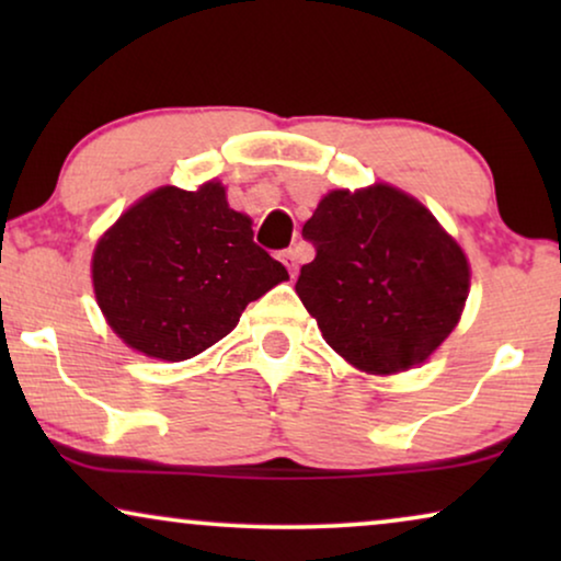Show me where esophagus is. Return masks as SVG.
<instances>
[{"label": "esophagus", "instance_id": "esophagus-1", "mask_svg": "<svg viewBox=\"0 0 561 561\" xmlns=\"http://www.w3.org/2000/svg\"><path fill=\"white\" fill-rule=\"evenodd\" d=\"M280 257H283V265L288 267L290 278H294V275L298 273V263H301V257H298V250H286Z\"/></svg>", "mask_w": 561, "mask_h": 561}]
</instances>
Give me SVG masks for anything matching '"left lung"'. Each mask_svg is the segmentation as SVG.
Segmentation results:
<instances>
[{
  "label": "left lung",
  "mask_w": 561,
  "mask_h": 561,
  "mask_svg": "<svg viewBox=\"0 0 561 561\" xmlns=\"http://www.w3.org/2000/svg\"><path fill=\"white\" fill-rule=\"evenodd\" d=\"M304 237L317 257L301 267L296 294L355 370L424 365L462 319L470 260L416 196L382 181L332 188Z\"/></svg>",
  "instance_id": "obj_1"
}]
</instances>
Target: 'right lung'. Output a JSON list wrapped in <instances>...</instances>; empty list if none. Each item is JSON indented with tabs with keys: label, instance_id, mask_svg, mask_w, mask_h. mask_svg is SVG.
<instances>
[{
	"label": "right lung",
	"instance_id": "add662e5",
	"mask_svg": "<svg viewBox=\"0 0 561 561\" xmlns=\"http://www.w3.org/2000/svg\"><path fill=\"white\" fill-rule=\"evenodd\" d=\"M283 280L288 271L252 242V219L229 206L217 179L137 198L91 255L106 324L129 350L163 363L209 350Z\"/></svg>",
	"mask_w": 561,
	"mask_h": 561
}]
</instances>
